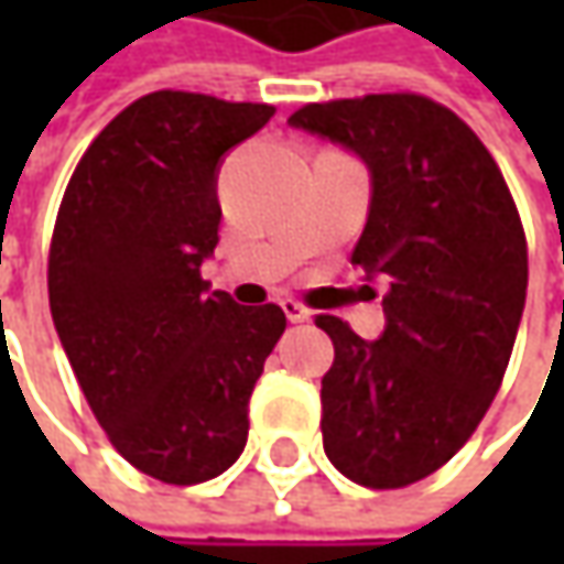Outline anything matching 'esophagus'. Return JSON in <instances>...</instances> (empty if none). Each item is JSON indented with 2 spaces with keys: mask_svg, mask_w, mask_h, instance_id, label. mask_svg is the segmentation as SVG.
Masks as SVG:
<instances>
[{
  "mask_svg": "<svg viewBox=\"0 0 564 564\" xmlns=\"http://www.w3.org/2000/svg\"><path fill=\"white\" fill-rule=\"evenodd\" d=\"M282 311H285V316H289L292 323H307V319H311V311H307L301 301H294V297H285V301H282Z\"/></svg>",
  "mask_w": 564,
  "mask_h": 564,
  "instance_id": "esophagus-1",
  "label": "esophagus"
}]
</instances>
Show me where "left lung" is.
<instances>
[{
    "label": "left lung",
    "instance_id": "left-lung-1",
    "mask_svg": "<svg viewBox=\"0 0 564 564\" xmlns=\"http://www.w3.org/2000/svg\"><path fill=\"white\" fill-rule=\"evenodd\" d=\"M292 128L355 153L370 209L351 263L386 275L373 341L316 316L326 458L360 487L430 477L470 440L506 377L528 297V241L506 178L452 109L414 94L311 102Z\"/></svg>",
    "mask_w": 564,
    "mask_h": 564
}]
</instances>
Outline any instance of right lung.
Here are the masks:
<instances>
[{
  "mask_svg": "<svg viewBox=\"0 0 564 564\" xmlns=\"http://www.w3.org/2000/svg\"><path fill=\"white\" fill-rule=\"evenodd\" d=\"M272 112L147 94L87 147L58 206V341L109 443L163 484H204L238 462L250 392L285 333L282 307H241L200 279L219 245V165Z\"/></svg>",
  "mask_w": 564,
  "mask_h": 564,
  "instance_id": "1",
  "label": "right lung"
}]
</instances>
